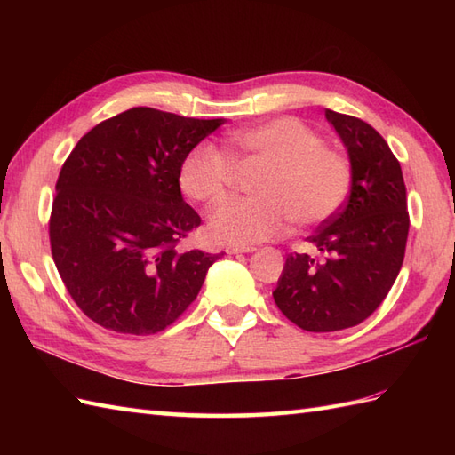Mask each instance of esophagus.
<instances>
[{
    "instance_id": "1",
    "label": "esophagus",
    "mask_w": 455,
    "mask_h": 455,
    "mask_svg": "<svg viewBox=\"0 0 455 455\" xmlns=\"http://www.w3.org/2000/svg\"><path fill=\"white\" fill-rule=\"evenodd\" d=\"M254 246H228L227 248V254H250L254 252Z\"/></svg>"
}]
</instances>
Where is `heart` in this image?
Here are the masks:
<instances>
[{"mask_svg": "<svg viewBox=\"0 0 455 455\" xmlns=\"http://www.w3.org/2000/svg\"><path fill=\"white\" fill-rule=\"evenodd\" d=\"M227 152L235 162L267 164L250 199H228L209 215V236L248 246L283 235L289 222L318 225L340 209L350 191V162L321 147V137L295 117H277L233 132ZM212 142H199L180 164V188L193 201L222 199L233 164Z\"/></svg>", "mask_w": 455, "mask_h": 455, "instance_id": "1", "label": "heart"}]
</instances>
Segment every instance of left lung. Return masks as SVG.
I'll return each instance as SVG.
<instances>
[{
	"label": "left lung",
	"mask_w": 455,
	"mask_h": 455,
	"mask_svg": "<svg viewBox=\"0 0 455 455\" xmlns=\"http://www.w3.org/2000/svg\"><path fill=\"white\" fill-rule=\"evenodd\" d=\"M350 158V196L308 236L318 256L289 254L274 301L308 332L365 321L397 279L409 236L407 188L399 160L371 124L326 109Z\"/></svg>",
	"instance_id": "obj_1"
}]
</instances>
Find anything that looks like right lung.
Instances as JSON below:
<instances>
[{"label":"right lung","instance_id":"add662e5","mask_svg":"<svg viewBox=\"0 0 455 455\" xmlns=\"http://www.w3.org/2000/svg\"><path fill=\"white\" fill-rule=\"evenodd\" d=\"M225 119L132 108L76 144L56 181L51 248L85 316L121 334H154L196 301L220 254L181 252L201 225L181 197L180 164Z\"/></svg>","mask_w":455,"mask_h":455}]
</instances>
